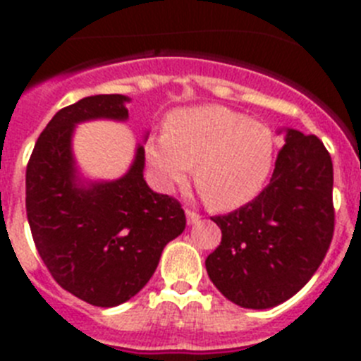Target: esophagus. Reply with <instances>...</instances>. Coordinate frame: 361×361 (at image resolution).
<instances>
[{"mask_svg": "<svg viewBox=\"0 0 361 361\" xmlns=\"http://www.w3.org/2000/svg\"><path fill=\"white\" fill-rule=\"evenodd\" d=\"M186 220H188V224H195V222H199L200 220V215L197 212L186 209Z\"/></svg>", "mask_w": 361, "mask_h": 361, "instance_id": "obj_1", "label": "esophagus"}]
</instances>
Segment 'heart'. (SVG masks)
<instances>
[{
	"label": "heart",
	"mask_w": 361,
	"mask_h": 361,
	"mask_svg": "<svg viewBox=\"0 0 361 361\" xmlns=\"http://www.w3.org/2000/svg\"><path fill=\"white\" fill-rule=\"evenodd\" d=\"M146 161L162 188L195 183L215 209L240 208L269 180L276 139L269 126L229 108L195 106L175 111L166 133L146 142Z\"/></svg>",
	"instance_id": "b5f03b06"
}]
</instances>
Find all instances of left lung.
Masks as SVG:
<instances>
[{
    "label": "left lung",
    "instance_id": "left-lung-1",
    "mask_svg": "<svg viewBox=\"0 0 361 361\" xmlns=\"http://www.w3.org/2000/svg\"><path fill=\"white\" fill-rule=\"evenodd\" d=\"M212 220L222 240L206 269L226 298L247 309L291 298L333 240V161L324 142L288 130L269 184L245 206Z\"/></svg>",
    "mask_w": 361,
    "mask_h": 361
}]
</instances>
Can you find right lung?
<instances>
[{
	"label": "right lung",
	"mask_w": 361,
	"mask_h": 361,
	"mask_svg": "<svg viewBox=\"0 0 361 361\" xmlns=\"http://www.w3.org/2000/svg\"><path fill=\"white\" fill-rule=\"evenodd\" d=\"M119 94L92 95L61 108L37 137L27 164V216L52 279L97 307L119 305L145 288L164 245L186 228L177 199L153 193L142 178L145 149L114 183L75 184L72 132L88 119L128 117Z\"/></svg>",
	"instance_id": "1"
}]
</instances>
